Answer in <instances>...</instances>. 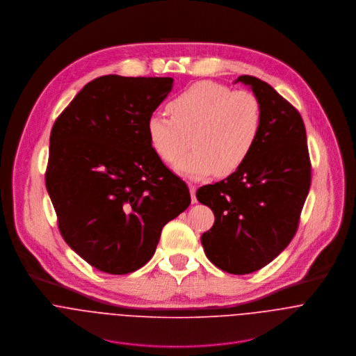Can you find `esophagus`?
I'll return each instance as SVG.
<instances>
[{"label":"esophagus","mask_w":356,"mask_h":356,"mask_svg":"<svg viewBox=\"0 0 356 356\" xmlns=\"http://www.w3.org/2000/svg\"><path fill=\"white\" fill-rule=\"evenodd\" d=\"M188 185H189V191H191L192 202H193V203H196V202H197V199H196V191H197V188H196V185H193L192 182H189Z\"/></svg>","instance_id":"obj_1"}]
</instances>
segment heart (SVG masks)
Instances as JSON below:
<instances>
[{
  "label": "heart",
  "instance_id": "obj_1",
  "mask_svg": "<svg viewBox=\"0 0 356 356\" xmlns=\"http://www.w3.org/2000/svg\"><path fill=\"white\" fill-rule=\"evenodd\" d=\"M171 116L154 112L147 120V133L154 153L172 163L189 145L177 170L192 178L211 172L227 177L236 172L259 143L264 111L250 90L200 81L168 102Z\"/></svg>",
  "mask_w": 356,
  "mask_h": 356
}]
</instances>
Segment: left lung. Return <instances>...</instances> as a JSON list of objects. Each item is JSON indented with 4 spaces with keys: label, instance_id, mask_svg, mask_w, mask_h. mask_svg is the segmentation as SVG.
<instances>
[{
    "label": "left lung",
    "instance_id": "1",
    "mask_svg": "<svg viewBox=\"0 0 356 356\" xmlns=\"http://www.w3.org/2000/svg\"><path fill=\"white\" fill-rule=\"evenodd\" d=\"M264 111L254 152L233 174L197 189L196 197L215 215L202 236L207 257L230 274H250L268 264L295 237L311 185L305 122L299 111L268 83L251 75Z\"/></svg>",
    "mask_w": 356,
    "mask_h": 356
}]
</instances>
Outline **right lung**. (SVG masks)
I'll use <instances>...</instances> for the list:
<instances>
[{
	"label": "right lung",
	"mask_w": 356,
	"mask_h": 356,
	"mask_svg": "<svg viewBox=\"0 0 356 356\" xmlns=\"http://www.w3.org/2000/svg\"><path fill=\"white\" fill-rule=\"evenodd\" d=\"M172 78L104 75L56 119L45 184L64 241L90 266L127 274L149 261L161 229L191 204L153 151L147 120Z\"/></svg>",
	"instance_id": "obj_1"
}]
</instances>
